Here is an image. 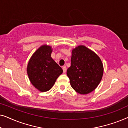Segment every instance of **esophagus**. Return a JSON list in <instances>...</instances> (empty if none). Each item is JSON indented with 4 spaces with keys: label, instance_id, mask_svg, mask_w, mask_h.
Returning a JSON list of instances; mask_svg holds the SVG:
<instances>
[{
    "label": "esophagus",
    "instance_id": "34e87169",
    "mask_svg": "<svg viewBox=\"0 0 128 128\" xmlns=\"http://www.w3.org/2000/svg\"><path fill=\"white\" fill-rule=\"evenodd\" d=\"M62 69H63V71H64V73H66V69H67V68H66V66H64L62 67Z\"/></svg>",
    "mask_w": 128,
    "mask_h": 128
}]
</instances>
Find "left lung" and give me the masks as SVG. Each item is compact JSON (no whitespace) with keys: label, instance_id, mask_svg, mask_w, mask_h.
<instances>
[{"label":"left lung","instance_id":"left-lung-1","mask_svg":"<svg viewBox=\"0 0 128 128\" xmlns=\"http://www.w3.org/2000/svg\"><path fill=\"white\" fill-rule=\"evenodd\" d=\"M104 72L100 57L84 45H79L72 51L71 65L67 75L72 88L80 94L92 92L100 83Z\"/></svg>","mask_w":128,"mask_h":128}]
</instances>
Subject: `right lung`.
Segmentation results:
<instances>
[{
    "label": "right lung",
    "instance_id": "add662e5",
    "mask_svg": "<svg viewBox=\"0 0 128 128\" xmlns=\"http://www.w3.org/2000/svg\"><path fill=\"white\" fill-rule=\"evenodd\" d=\"M51 46L43 45L33 54L27 71L31 83L41 92L50 90L63 70L51 58Z\"/></svg>",
    "mask_w": 128,
    "mask_h": 128
}]
</instances>
